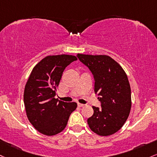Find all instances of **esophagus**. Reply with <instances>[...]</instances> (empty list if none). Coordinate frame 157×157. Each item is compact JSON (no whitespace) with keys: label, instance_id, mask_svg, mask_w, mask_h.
<instances>
[{"label":"esophagus","instance_id":"1","mask_svg":"<svg viewBox=\"0 0 157 157\" xmlns=\"http://www.w3.org/2000/svg\"><path fill=\"white\" fill-rule=\"evenodd\" d=\"M77 106H78L79 107H82V106H84V104H80V103H78V104H77Z\"/></svg>","mask_w":157,"mask_h":157}]
</instances>
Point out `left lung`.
I'll use <instances>...</instances> for the list:
<instances>
[{"mask_svg":"<svg viewBox=\"0 0 157 157\" xmlns=\"http://www.w3.org/2000/svg\"><path fill=\"white\" fill-rule=\"evenodd\" d=\"M94 75V92L100 96L101 108L92 106L88 118L89 128L96 134L108 136L123 127L131 109V89L124 70L106 55H77Z\"/></svg>","mask_w":157,"mask_h":157,"instance_id":"8db88e82","label":"left lung"}]
</instances>
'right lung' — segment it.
<instances>
[{
	"instance_id": "1",
	"label": "right lung",
	"mask_w": 157,
	"mask_h": 157,
	"mask_svg": "<svg viewBox=\"0 0 157 157\" xmlns=\"http://www.w3.org/2000/svg\"><path fill=\"white\" fill-rule=\"evenodd\" d=\"M77 59L67 54L45 56L34 66L26 83L24 103L27 118L44 135L51 136L63 131L77 108V103L54 98L65 68Z\"/></svg>"
}]
</instances>
